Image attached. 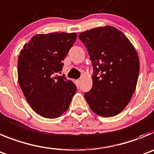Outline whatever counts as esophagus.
<instances>
[{
	"label": "esophagus",
	"instance_id": "esophagus-1",
	"mask_svg": "<svg viewBox=\"0 0 154 154\" xmlns=\"http://www.w3.org/2000/svg\"><path fill=\"white\" fill-rule=\"evenodd\" d=\"M80 82H81V80H80V79H77V80H75V84L77 85H78V86H79V85H80Z\"/></svg>",
	"mask_w": 154,
	"mask_h": 154
}]
</instances>
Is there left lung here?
<instances>
[{
    "mask_svg": "<svg viewBox=\"0 0 154 154\" xmlns=\"http://www.w3.org/2000/svg\"><path fill=\"white\" fill-rule=\"evenodd\" d=\"M93 66L92 88L84 96L90 108L109 118L121 113L133 96L140 61L134 46L121 30L100 26L79 35Z\"/></svg>",
    "mask_w": 154,
    "mask_h": 154,
    "instance_id": "left-lung-1",
    "label": "left lung"
}]
</instances>
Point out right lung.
<instances>
[{"label": "right lung", "instance_id": "obj_1", "mask_svg": "<svg viewBox=\"0 0 154 154\" xmlns=\"http://www.w3.org/2000/svg\"><path fill=\"white\" fill-rule=\"evenodd\" d=\"M77 38L75 33L37 34L20 52L18 82L32 109L40 116L56 118L69 107L76 85L63 75V61Z\"/></svg>", "mask_w": 154, "mask_h": 154}]
</instances>
